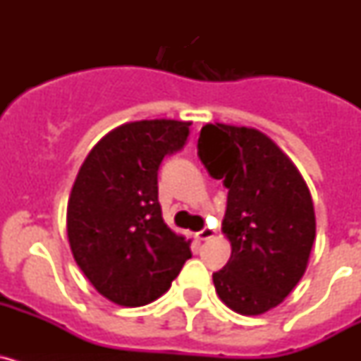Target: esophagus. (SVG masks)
I'll return each mask as SVG.
<instances>
[{
	"instance_id": "1",
	"label": "esophagus",
	"mask_w": 361,
	"mask_h": 361,
	"mask_svg": "<svg viewBox=\"0 0 361 361\" xmlns=\"http://www.w3.org/2000/svg\"><path fill=\"white\" fill-rule=\"evenodd\" d=\"M213 235H215V233H213V229L209 228H204L202 231L197 233V237H199L200 240H209V238H213Z\"/></svg>"
}]
</instances>
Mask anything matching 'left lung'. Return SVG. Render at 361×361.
Here are the masks:
<instances>
[{
	"instance_id": "8db88e82",
	"label": "left lung",
	"mask_w": 361,
	"mask_h": 361,
	"mask_svg": "<svg viewBox=\"0 0 361 361\" xmlns=\"http://www.w3.org/2000/svg\"><path fill=\"white\" fill-rule=\"evenodd\" d=\"M199 157L228 188L222 231L231 257L213 273L219 298L245 317L282 304L307 269L317 235L311 193L291 159L266 133L208 123Z\"/></svg>"
}]
</instances>
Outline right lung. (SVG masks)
I'll use <instances>...</instances> for the list:
<instances>
[{
  "label": "right lung",
  "mask_w": 361,
  "mask_h": 361,
  "mask_svg": "<svg viewBox=\"0 0 361 361\" xmlns=\"http://www.w3.org/2000/svg\"><path fill=\"white\" fill-rule=\"evenodd\" d=\"M190 126L175 119L124 123L79 168L66 208L70 250L114 304L139 307L157 300L191 258V240L162 219L157 186L162 159L183 148Z\"/></svg>",
  "instance_id": "1"
}]
</instances>
